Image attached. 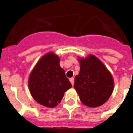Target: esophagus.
Returning <instances> with one entry per match:
<instances>
[{
	"label": "esophagus",
	"mask_w": 133,
	"mask_h": 133,
	"mask_svg": "<svg viewBox=\"0 0 133 133\" xmlns=\"http://www.w3.org/2000/svg\"><path fill=\"white\" fill-rule=\"evenodd\" d=\"M69 81H70L72 86H73V85H74V78H71L70 79H69Z\"/></svg>",
	"instance_id": "esophagus-1"
}]
</instances>
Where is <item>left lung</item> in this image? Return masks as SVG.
I'll return each instance as SVG.
<instances>
[{
    "instance_id": "1",
    "label": "left lung",
    "mask_w": 133,
    "mask_h": 133,
    "mask_svg": "<svg viewBox=\"0 0 133 133\" xmlns=\"http://www.w3.org/2000/svg\"><path fill=\"white\" fill-rule=\"evenodd\" d=\"M78 60L81 69L75 78V89L84 105L93 108L101 106L112 94V76L101 61L94 55Z\"/></svg>"
}]
</instances>
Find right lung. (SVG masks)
<instances>
[{"label":"right lung","mask_w":133,"mask_h":133,"mask_svg":"<svg viewBox=\"0 0 133 133\" xmlns=\"http://www.w3.org/2000/svg\"><path fill=\"white\" fill-rule=\"evenodd\" d=\"M71 84L60 66V58L54 52L42 56L30 75L28 88L32 97L38 103L55 107L71 88Z\"/></svg>","instance_id":"1"}]
</instances>
